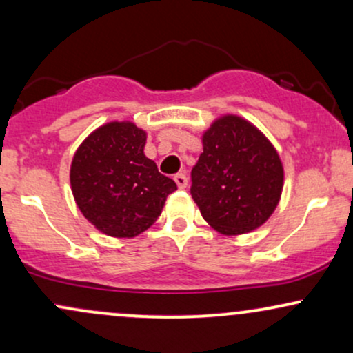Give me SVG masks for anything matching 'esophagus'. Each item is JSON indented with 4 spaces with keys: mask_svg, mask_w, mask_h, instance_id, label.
<instances>
[{
    "mask_svg": "<svg viewBox=\"0 0 353 353\" xmlns=\"http://www.w3.org/2000/svg\"><path fill=\"white\" fill-rule=\"evenodd\" d=\"M174 181H176V184H177V188L179 189H185L188 188V177H185V174H177L176 177H174Z\"/></svg>",
    "mask_w": 353,
    "mask_h": 353,
    "instance_id": "esophagus-1",
    "label": "esophagus"
}]
</instances>
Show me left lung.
Masks as SVG:
<instances>
[{
    "mask_svg": "<svg viewBox=\"0 0 353 353\" xmlns=\"http://www.w3.org/2000/svg\"><path fill=\"white\" fill-rule=\"evenodd\" d=\"M190 194L205 222L222 236L261 228L283 189L277 149L259 128L237 114L217 117L202 134Z\"/></svg>",
    "mask_w": 353,
    "mask_h": 353,
    "instance_id": "left-lung-1",
    "label": "left lung"
}]
</instances>
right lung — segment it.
Here are the masks:
<instances>
[{
    "label": "right lung",
    "instance_id": "obj_1",
    "mask_svg": "<svg viewBox=\"0 0 353 353\" xmlns=\"http://www.w3.org/2000/svg\"><path fill=\"white\" fill-rule=\"evenodd\" d=\"M148 132L131 121H111L89 134L72 156L76 204L99 232L132 239L163 212L176 182L144 154Z\"/></svg>",
    "mask_w": 353,
    "mask_h": 353
}]
</instances>
